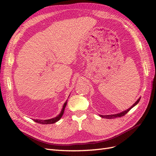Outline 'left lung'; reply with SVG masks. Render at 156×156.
Instances as JSON below:
<instances>
[{
	"label": "left lung",
	"mask_w": 156,
	"mask_h": 156,
	"mask_svg": "<svg viewBox=\"0 0 156 156\" xmlns=\"http://www.w3.org/2000/svg\"><path fill=\"white\" fill-rule=\"evenodd\" d=\"M140 98H139V99H138V100L136 101L134 104L132 105L129 108H128V109H127V110H126V111H123V112H120V113H119V114H116V115H100L101 117H102V118H105V119H115V118H117V117H121V116H124L125 115H126L127 112H128L132 108H133L134 106H135L136 104H137V103L139 102V101H140Z\"/></svg>",
	"instance_id": "1"
}]
</instances>
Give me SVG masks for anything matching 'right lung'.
Returning <instances> with one entry per match:
<instances>
[{"mask_svg": "<svg viewBox=\"0 0 156 156\" xmlns=\"http://www.w3.org/2000/svg\"><path fill=\"white\" fill-rule=\"evenodd\" d=\"M67 104V101L64 103V104L63 105V108H62V110L61 111V112L60 113V115H58L57 116H56L54 119H49V120H34V122H37V123H39V124H54L55 122H56L57 121H58L60 118L62 116L63 114H64V108L66 106Z\"/></svg>", "mask_w": 156, "mask_h": 156, "instance_id": "right-lung-1", "label": "right lung"}]
</instances>
